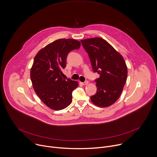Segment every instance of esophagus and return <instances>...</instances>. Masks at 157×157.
Instances as JSON below:
<instances>
[{
    "label": "esophagus",
    "instance_id": "esophagus-1",
    "mask_svg": "<svg viewBox=\"0 0 157 157\" xmlns=\"http://www.w3.org/2000/svg\"><path fill=\"white\" fill-rule=\"evenodd\" d=\"M88 83H89V82H88L87 81H85L83 82H81V84H82V85H86V84H87Z\"/></svg>",
    "mask_w": 157,
    "mask_h": 157
}]
</instances>
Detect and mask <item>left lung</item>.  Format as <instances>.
Wrapping results in <instances>:
<instances>
[{"label": "left lung", "mask_w": 157, "mask_h": 157, "mask_svg": "<svg viewBox=\"0 0 157 157\" xmlns=\"http://www.w3.org/2000/svg\"><path fill=\"white\" fill-rule=\"evenodd\" d=\"M88 54L92 70L100 75L95 79L97 92L90 97L95 105L107 107L120 97L128 76L123 57L105 39L94 37L81 40Z\"/></svg>", "instance_id": "obj_1"}]
</instances>
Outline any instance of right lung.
<instances>
[{"instance_id": "right-lung-1", "label": "right lung", "mask_w": 157, "mask_h": 157, "mask_svg": "<svg viewBox=\"0 0 157 157\" xmlns=\"http://www.w3.org/2000/svg\"><path fill=\"white\" fill-rule=\"evenodd\" d=\"M79 41L60 39L40 50L34 57L30 76L34 91L50 109L60 110L72 101V92L78 82L64 79L62 70L66 67L69 52L80 47Z\"/></svg>"}]
</instances>
